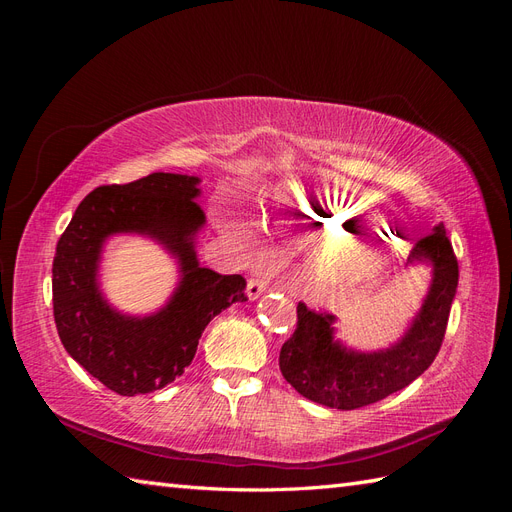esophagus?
<instances>
[{
	"mask_svg": "<svg viewBox=\"0 0 512 512\" xmlns=\"http://www.w3.org/2000/svg\"><path fill=\"white\" fill-rule=\"evenodd\" d=\"M267 288H269V282L265 280V277H252V280L247 282V297L254 301L260 297V294H265Z\"/></svg>",
	"mask_w": 512,
	"mask_h": 512,
	"instance_id": "1",
	"label": "esophagus"
}]
</instances>
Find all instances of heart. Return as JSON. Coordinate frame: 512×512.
<instances>
[{
	"mask_svg": "<svg viewBox=\"0 0 512 512\" xmlns=\"http://www.w3.org/2000/svg\"><path fill=\"white\" fill-rule=\"evenodd\" d=\"M290 209L314 224L337 250L320 260L318 280L324 284H350L367 277L382 262V247L354 245V235L365 218V207L333 190L288 188Z\"/></svg>",
	"mask_w": 512,
	"mask_h": 512,
	"instance_id": "heart-1",
	"label": "heart"
}]
</instances>
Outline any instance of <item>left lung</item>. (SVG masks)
Instances as JSON below:
<instances>
[{
	"label": "left lung",
	"instance_id": "left-lung-1",
	"mask_svg": "<svg viewBox=\"0 0 512 512\" xmlns=\"http://www.w3.org/2000/svg\"><path fill=\"white\" fill-rule=\"evenodd\" d=\"M408 262L431 267V286L410 329L386 350L346 348L335 339L333 314L297 305V329L280 352L282 376L294 391L327 408L356 410L406 389L433 363L459 282L457 256L444 224L414 243Z\"/></svg>",
	"mask_w": 512,
	"mask_h": 512
}]
</instances>
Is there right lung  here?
<instances>
[{
	"instance_id": "obj_1",
	"label": "right lung",
	"mask_w": 512,
	"mask_h": 512,
	"mask_svg": "<svg viewBox=\"0 0 512 512\" xmlns=\"http://www.w3.org/2000/svg\"><path fill=\"white\" fill-rule=\"evenodd\" d=\"M198 177L151 173L123 185H100L76 207L53 258V316L61 344L106 389L123 397L164 389L194 359L207 324L243 303L241 275L198 265L194 237L205 224L196 203ZM136 231L162 242L179 260L182 282L160 313L123 317L97 288L103 241Z\"/></svg>"
}]
</instances>
